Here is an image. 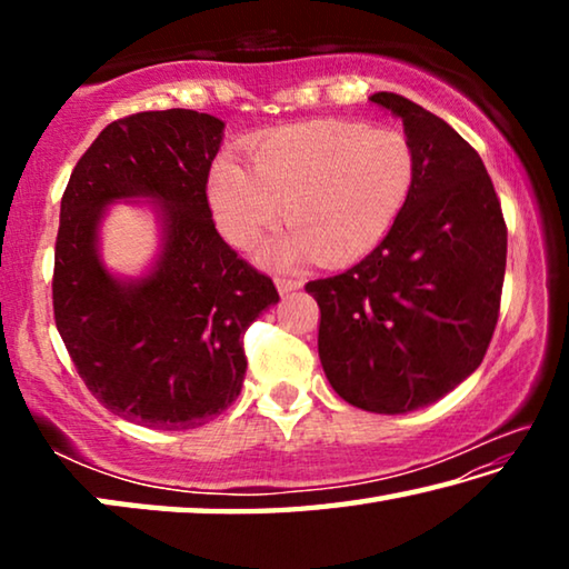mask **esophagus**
<instances>
[{
	"label": "esophagus",
	"instance_id": "1",
	"mask_svg": "<svg viewBox=\"0 0 569 569\" xmlns=\"http://www.w3.org/2000/svg\"><path fill=\"white\" fill-rule=\"evenodd\" d=\"M276 286H278V293L281 296H288V293H293V291H298V288L303 286V281L301 278H276Z\"/></svg>",
	"mask_w": 569,
	"mask_h": 569
}]
</instances>
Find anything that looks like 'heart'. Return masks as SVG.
<instances>
[{
  "label": "heart",
  "instance_id": "heart-1",
  "mask_svg": "<svg viewBox=\"0 0 569 569\" xmlns=\"http://www.w3.org/2000/svg\"><path fill=\"white\" fill-rule=\"evenodd\" d=\"M417 156L397 128L311 120L276 130L250 150V170L220 156L206 198L218 233L248 248L281 213L293 228L261 248L268 266L319 256L351 263L371 253L407 208Z\"/></svg>",
  "mask_w": 569,
  "mask_h": 569
}]
</instances>
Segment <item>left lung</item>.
Instances as JSON below:
<instances>
[{
	"label": "left lung",
	"mask_w": 569,
	"mask_h": 569,
	"mask_svg": "<svg viewBox=\"0 0 569 569\" xmlns=\"http://www.w3.org/2000/svg\"><path fill=\"white\" fill-rule=\"evenodd\" d=\"M403 122L417 180L381 243L346 273L306 283L319 356L343 401L373 413L429 407L477 371L492 341L507 226L477 150L397 92L369 98Z\"/></svg>",
	"instance_id": "1"
}]
</instances>
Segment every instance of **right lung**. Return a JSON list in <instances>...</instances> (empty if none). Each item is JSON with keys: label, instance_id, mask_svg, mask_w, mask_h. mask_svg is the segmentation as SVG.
Masks as SVG:
<instances>
[{"label": "right lung", "instance_id": "right-lung-1", "mask_svg": "<svg viewBox=\"0 0 569 569\" xmlns=\"http://www.w3.org/2000/svg\"><path fill=\"white\" fill-rule=\"evenodd\" d=\"M226 122L196 110L114 120L77 162L54 246V321L82 381L112 413L162 431L203 427L238 399L243 333L273 281L218 236L208 170ZM150 199L161 228L142 277L112 274L99 228L112 202Z\"/></svg>", "mask_w": 569, "mask_h": 569}]
</instances>
